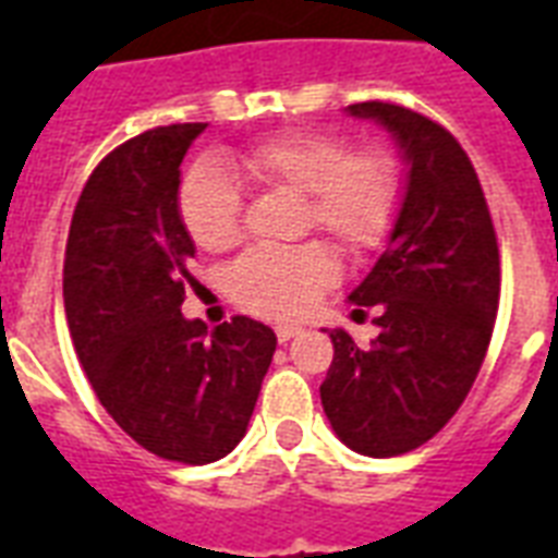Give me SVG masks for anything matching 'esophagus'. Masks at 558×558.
<instances>
[{
  "label": "esophagus",
  "instance_id": "obj_1",
  "mask_svg": "<svg viewBox=\"0 0 558 558\" xmlns=\"http://www.w3.org/2000/svg\"><path fill=\"white\" fill-rule=\"evenodd\" d=\"M275 332H278L280 344H287V341L298 339V336H301V332H304V330H301V327H295V324H280V327Z\"/></svg>",
  "mask_w": 558,
  "mask_h": 558
}]
</instances>
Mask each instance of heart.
I'll use <instances>...</instances> for the list:
<instances>
[{"instance_id": "1", "label": "heart", "mask_w": 558, "mask_h": 558, "mask_svg": "<svg viewBox=\"0 0 558 558\" xmlns=\"http://www.w3.org/2000/svg\"><path fill=\"white\" fill-rule=\"evenodd\" d=\"M234 165L260 185L304 196V222L322 228L350 254L388 236L399 205L393 161L379 150H353L332 133H283L240 153ZM179 217L205 252H222L240 234V193L214 165H196L179 187ZM339 278L324 243L248 248L228 271L243 310L263 318H298Z\"/></svg>"}]
</instances>
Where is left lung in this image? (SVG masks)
<instances>
[{
	"mask_svg": "<svg viewBox=\"0 0 558 558\" xmlns=\"http://www.w3.org/2000/svg\"><path fill=\"white\" fill-rule=\"evenodd\" d=\"M393 135L408 165L388 245L350 292L376 306L379 336L359 348L330 330L324 414L348 449L393 458L423 446L463 405L493 339L501 260L472 161L432 118L397 104L348 107Z\"/></svg>",
	"mask_w": 558,
	"mask_h": 558,
	"instance_id": "8db88e82",
	"label": "left lung"
}]
</instances>
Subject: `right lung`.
Returning a JSON list of instances; mask_svg holds the SVG:
<instances>
[{
    "label": "right lung",
    "instance_id": "obj_1",
    "mask_svg": "<svg viewBox=\"0 0 558 558\" xmlns=\"http://www.w3.org/2000/svg\"><path fill=\"white\" fill-rule=\"evenodd\" d=\"M208 124H170L109 153L74 208L63 301L74 353L109 416L153 454L214 463L243 440L278 336L236 315H182L196 245L179 217L187 147Z\"/></svg>",
    "mask_w": 558,
    "mask_h": 558
}]
</instances>
